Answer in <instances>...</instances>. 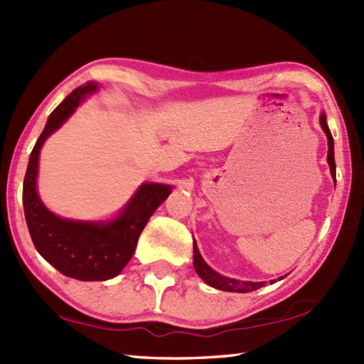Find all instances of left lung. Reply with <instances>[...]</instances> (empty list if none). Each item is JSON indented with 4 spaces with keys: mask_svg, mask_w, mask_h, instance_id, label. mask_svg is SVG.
Listing matches in <instances>:
<instances>
[{
    "mask_svg": "<svg viewBox=\"0 0 364 364\" xmlns=\"http://www.w3.org/2000/svg\"><path fill=\"white\" fill-rule=\"evenodd\" d=\"M320 126H322L323 132L326 134V139H328V161L330 164V170H331V176L333 180L336 181V162H334V144H333V135L326 126V118L325 115L320 117ZM194 268L197 274L202 277V279L208 284V286L219 289V290H225V291H238V294H246V291H252L257 290L260 287L265 286V282H247V281H238V279H230V277H225L223 274L216 273L215 269L210 268L206 265V262L198 252L197 243L194 241ZM273 284V281H269Z\"/></svg>",
    "mask_w": 364,
    "mask_h": 364,
    "instance_id": "left-lung-1",
    "label": "left lung"
}]
</instances>
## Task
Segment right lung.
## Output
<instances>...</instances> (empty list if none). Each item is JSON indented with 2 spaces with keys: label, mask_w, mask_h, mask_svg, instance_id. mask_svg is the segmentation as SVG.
<instances>
[{
  "label": "right lung",
  "mask_w": 364,
  "mask_h": 364,
  "mask_svg": "<svg viewBox=\"0 0 364 364\" xmlns=\"http://www.w3.org/2000/svg\"><path fill=\"white\" fill-rule=\"evenodd\" d=\"M96 88L91 82L75 88L50 113L31 151L23 181L25 219L34 247L60 273L78 281H105L117 276L131 260L148 219L172 192L167 184H141L124 211L107 224L61 219L41 202L36 192L41 146Z\"/></svg>",
  "instance_id": "add662e5"
}]
</instances>
